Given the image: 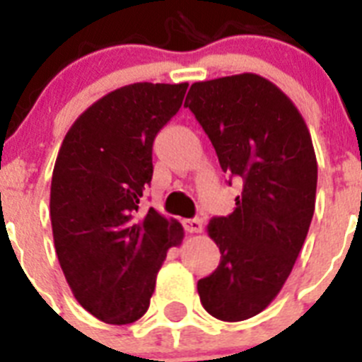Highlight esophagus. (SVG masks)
I'll return each instance as SVG.
<instances>
[{"instance_id": "34e87169", "label": "esophagus", "mask_w": 362, "mask_h": 362, "mask_svg": "<svg viewBox=\"0 0 362 362\" xmlns=\"http://www.w3.org/2000/svg\"><path fill=\"white\" fill-rule=\"evenodd\" d=\"M183 225H185V230L190 233L203 232V219H199V217H194V219H185Z\"/></svg>"}]
</instances>
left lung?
<instances>
[{
    "instance_id": "8db88e82",
    "label": "left lung",
    "mask_w": 362,
    "mask_h": 362,
    "mask_svg": "<svg viewBox=\"0 0 362 362\" xmlns=\"http://www.w3.org/2000/svg\"><path fill=\"white\" fill-rule=\"evenodd\" d=\"M185 107L221 168L243 179L235 210L206 226L221 261L197 281L201 305L221 321H245L276 299L308 233L317 190L312 137L292 99L257 74L194 83Z\"/></svg>"
}]
</instances>
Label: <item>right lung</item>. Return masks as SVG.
I'll return each mask as SVG.
<instances>
[{
	"mask_svg": "<svg viewBox=\"0 0 362 362\" xmlns=\"http://www.w3.org/2000/svg\"><path fill=\"white\" fill-rule=\"evenodd\" d=\"M188 83H134L74 121L50 187L56 254L79 305L108 325L145 315L156 277L183 226L139 201L152 181V145L183 105Z\"/></svg>",
	"mask_w": 362,
	"mask_h": 362,
	"instance_id": "1",
	"label": "right lung"
}]
</instances>
